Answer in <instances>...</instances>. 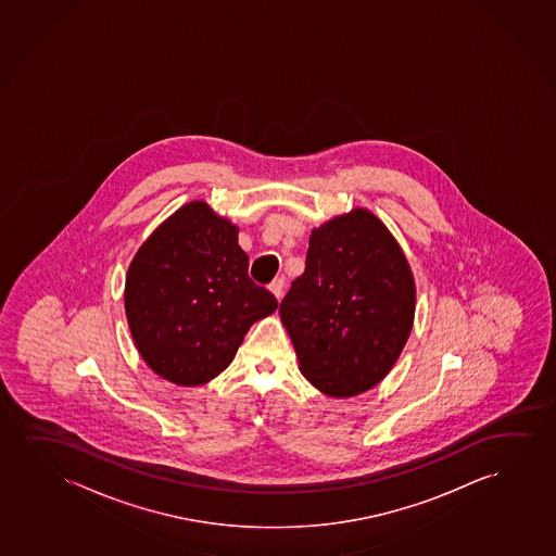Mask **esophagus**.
I'll list each match as a JSON object with an SVG mask.
<instances>
[{"label": "esophagus", "mask_w": 556, "mask_h": 556, "mask_svg": "<svg viewBox=\"0 0 556 556\" xmlns=\"http://www.w3.org/2000/svg\"><path fill=\"white\" fill-rule=\"evenodd\" d=\"M283 286H286V281H283V278H276V280H273V283L268 286V289H270V293L280 301L281 295H283Z\"/></svg>", "instance_id": "1"}]
</instances>
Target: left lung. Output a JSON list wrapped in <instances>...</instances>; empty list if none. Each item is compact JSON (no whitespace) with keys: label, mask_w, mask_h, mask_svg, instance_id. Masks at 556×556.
Segmentation results:
<instances>
[{"label":"left lung","mask_w":556,"mask_h":556,"mask_svg":"<svg viewBox=\"0 0 556 556\" xmlns=\"http://www.w3.org/2000/svg\"><path fill=\"white\" fill-rule=\"evenodd\" d=\"M416 288L407 257L367 207L312 229L306 268L280 304L299 370L329 397L367 392L407 344Z\"/></svg>","instance_id":"8db88e82"}]
</instances>
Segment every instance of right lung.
I'll return each instance as SVG.
<instances>
[{"instance_id": "right-lung-1", "label": "right lung", "mask_w": 556, "mask_h": 556, "mask_svg": "<svg viewBox=\"0 0 556 556\" xmlns=\"http://www.w3.org/2000/svg\"><path fill=\"white\" fill-rule=\"evenodd\" d=\"M238 227L204 200L176 210L130 261L125 312L149 369L172 384L200 386L229 367L244 334L278 308L248 276Z\"/></svg>"}]
</instances>
